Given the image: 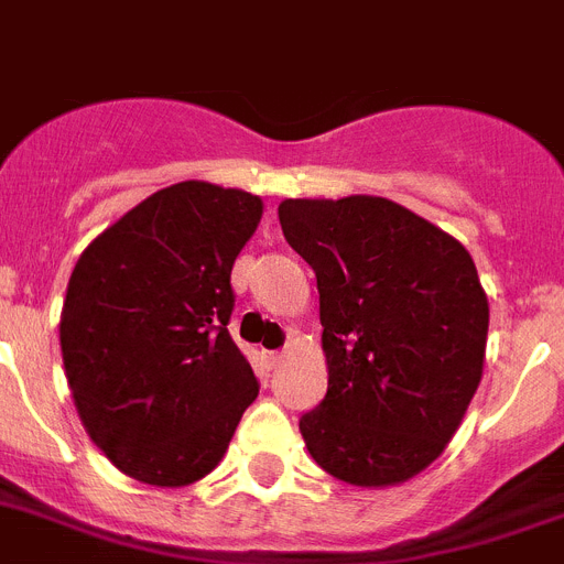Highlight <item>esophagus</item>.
Wrapping results in <instances>:
<instances>
[{
  "label": "esophagus",
  "instance_id": "34e87169",
  "mask_svg": "<svg viewBox=\"0 0 564 564\" xmlns=\"http://www.w3.org/2000/svg\"><path fill=\"white\" fill-rule=\"evenodd\" d=\"M264 359H268V365H271V368H276V365L282 362V350H268V354H264Z\"/></svg>",
  "mask_w": 564,
  "mask_h": 564
}]
</instances>
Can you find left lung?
I'll use <instances>...</instances> for the list:
<instances>
[{
    "label": "left lung",
    "instance_id": "obj_1",
    "mask_svg": "<svg viewBox=\"0 0 564 564\" xmlns=\"http://www.w3.org/2000/svg\"><path fill=\"white\" fill-rule=\"evenodd\" d=\"M316 273L328 393L300 431L348 485L405 482L445 451L482 379L488 296L470 253L382 196L285 199Z\"/></svg>",
    "mask_w": 564,
    "mask_h": 564
}]
</instances>
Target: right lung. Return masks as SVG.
Returning a JSON list of instances; mask_svg holds the SVG:
<instances>
[{
	"mask_svg": "<svg viewBox=\"0 0 564 564\" xmlns=\"http://www.w3.org/2000/svg\"><path fill=\"white\" fill-rule=\"evenodd\" d=\"M262 199L162 187L82 250L62 307L79 420L122 474L182 488L219 465L259 382L228 334L230 271Z\"/></svg>",
	"mask_w": 564,
	"mask_h": 564,
	"instance_id": "1",
	"label": "right lung"
}]
</instances>
